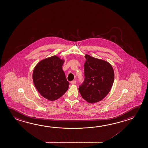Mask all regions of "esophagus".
<instances>
[{"label":"esophagus","mask_w":148,"mask_h":148,"mask_svg":"<svg viewBox=\"0 0 148 148\" xmlns=\"http://www.w3.org/2000/svg\"><path fill=\"white\" fill-rule=\"evenodd\" d=\"M75 83H76V80H73V81L71 82V84L72 85H74V84H75Z\"/></svg>","instance_id":"34e87169"}]
</instances>
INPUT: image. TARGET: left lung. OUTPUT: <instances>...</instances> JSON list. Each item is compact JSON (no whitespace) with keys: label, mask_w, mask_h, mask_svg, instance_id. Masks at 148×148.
<instances>
[{"label":"left lung","mask_w":148,"mask_h":148,"mask_svg":"<svg viewBox=\"0 0 148 148\" xmlns=\"http://www.w3.org/2000/svg\"><path fill=\"white\" fill-rule=\"evenodd\" d=\"M85 80L79 87L81 96L89 103L101 101L108 94L114 84V71L106 61L85 54Z\"/></svg>","instance_id":"8db88e82"}]
</instances>
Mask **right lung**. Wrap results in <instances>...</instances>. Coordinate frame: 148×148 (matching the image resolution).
I'll use <instances>...</instances> for the list:
<instances>
[{"label":"right lung","mask_w":148,"mask_h":148,"mask_svg":"<svg viewBox=\"0 0 148 148\" xmlns=\"http://www.w3.org/2000/svg\"><path fill=\"white\" fill-rule=\"evenodd\" d=\"M64 60L53 56L37 63L32 73V79L38 91L51 101L61 97L68 90L69 82L62 70Z\"/></svg>","instance_id":"right-lung-1"}]
</instances>
